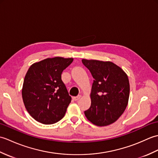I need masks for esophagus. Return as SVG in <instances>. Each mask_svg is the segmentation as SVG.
Listing matches in <instances>:
<instances>
[{"mask_svg":"<svg viewBox=\"0 0 158 158\" xmlns=\"http://www.w3.org/2000/svg\"><path fill=\"white\" fill-rule=\"evenodd\" d=\"M81 95H79V96H75V97H73V99L75 100V101H77V100H78L80 98H81Z\"/></svg>","mask_w":158,"mask_h":158,"instance_id":"34e87169","label":"esophagus"}]
</instances>
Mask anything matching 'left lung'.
<instances>
[{"mask_svg":"<svg viewBox=\"0 0 158 158\" xmlns=\"http://www.w3.org/2000/svg\"><path fill=\"white\" fill-rule=\"evenodd\" d=\"M82 63L94 79L90 93L91 106L85 115L96 126L110 125L119 118L128 103V77L112 62L82 59Z\"/></svg>","mask_w":158,"mask_h":158,"instance_id":"1","label":"left lung"}]
</instances>
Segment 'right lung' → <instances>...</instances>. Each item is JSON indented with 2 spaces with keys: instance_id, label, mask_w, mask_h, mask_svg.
Returning <instances> with one entry per match:
<instances>
[{
  "instance_id": "add662e5",
  "label": "right lung",
  "mask_w": 158,
  "mask_h": 158,
  "mask_svg": "<svg viewBox=\"0 0 158 158\" xmlns=\"http://www.w3.org/2000/svg\"><path fill=\"white\" fill-rule=\"evenodd\" d=\"M73 61L71 58L55 57L30 66L23 80L22 95L26 110L37 122L52 124L64 116L71 97L61 75Z\"/></svg>"
}]
</instances>
